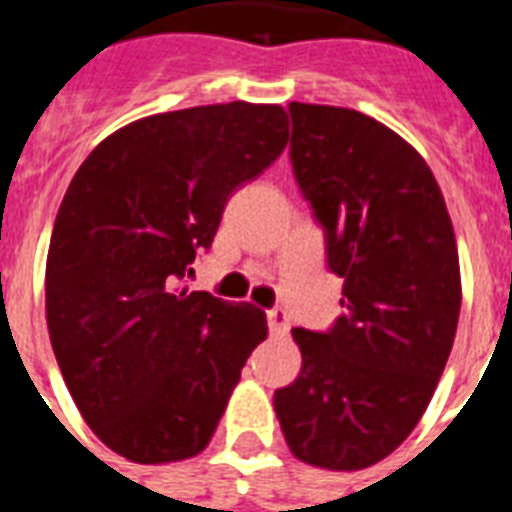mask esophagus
<instances>
[{
	"label": "esophagus",
	"mask_w": 512,
	"mask_h": 512,
	"mask_svg": "<svg viewBox=\"0 0 512 512\" xmlns=\"http://www.w3.org/2000/svg\"><path fill=\"white\" fill-rule=\"evenodd\" d=\"M265 316H268V329H271V335H287L289 316L284 308H271Z\"/></svg>",
	"instance_id": "esophagus-1"
}]
</instances>
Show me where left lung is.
Returning a JSON list of instances; mask_svg holds the SVG:
<instances>
[{
	"instance_id": "8db88e82",
	"label": "left lung",
	"mask_w": 512,
	"mask_h": 512,
	"mask_svg": "<svg viewBox=\"0 0 512 512\" xmlns=\"http://www.w3.org/2000/svg\"><path fill=\"white\" fill-rule=\"evenodd\" d=\"M289 162L324 231L345 308L327 332L292 329L303 369L273 406L297 460L361 470L420 422L460 319L457 241L436 177L385 124L289 103Z\"/></svg>"
}]
</instances>
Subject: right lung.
Listing matches in <instances>:
<instances>
[{"mask_svg": "<svg viewBox=\"0 0 512 512\" xmlns=\"http://www.w3.org/2000/svg\"><path fill=\"white\" fill-rule=\"evenodd\" d=\"M281 106L244 100L132 122L76 170L47 255V327L95 436L132 462L199 454L265 313L191 292L233 191L287 146Z\"/></svg>", "mask_w": 512, "mask_h": 512, "instance_id": "add662e5", "label": "right lung"}]
</instances>
